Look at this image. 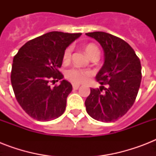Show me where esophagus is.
Masks as SVG:
<instances>
[{"instance_id": "esophagus-1", "label": "esophagus", "mask_w": 156, "mask_h": 156, "mask_svg": "<svg viewBox=\"0 0 156 156\" xmlns=\"http://www.w3.org/2000/svg\"><path fill=\"white\" fill-rule=\"evenodd\" d=\"M79 87H80V85H79V84H77V83H73V90H77V89H78V88H79Z\"/></svg>"}]
</instances>
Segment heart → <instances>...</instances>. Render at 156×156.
<instances>
[{"instance_id":"1","label":"heart","mask_w":156,"mask_h":156,"mask_svg":"<svg viewBox=\"0 0 156 156\" xmlns=\"http://www.w3.org/2000/svg\"><path fill=\"white\" fill-rule=\"evenodd\" d=\"M85 51L88 56H90L91 55L95 53H99V48L97 46L93 44H87L85 47ZM71 53H72V47H69L66 49L63 54V60L65 61H69L71 57ZM90 75V73L87 70H83L79 69L72 68L70 69L66 70V77L69 80L72 81L73 83H84L87 79L88 76Z\"/></svg>"}]
</instances>
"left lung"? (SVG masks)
Instances as JSON below:
<instances>
[{"mask_svg": "<svg viewBox=\"0 0 156 156\" xmlns=\"http://www.w3.org/2000/svg\"><path fill=\"white\" fill-rule=\"evenodd\" d=\"M102 46L104 63L96 80L105 88H90L86 110L93 119L103 122L116 121L133 106L142 79L140 60L125 40L103 31L87 33ZM104 92H102V90Z\"/></svg>", "mask_w": 156, "mask_h": 156, "instance_id": "1", "label": "left lung"}]
</instances>
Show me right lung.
<instances>
[{
    "label": "right lung",
    "instance_id": "right-lung-1",
    "mask_svg": "<svg viewBox=\"0 0 156 156\" xmlns=\"http://www.w3.org/2000/svg\"><path fill=\"white\" fill-rule=\"evenodd\" d=\"M82 35L52 31L26 43L13 57L11 84L16 100L27 113L37 121H48L64 113L72 85L61 80L59 71L66 48Z\"/></svg>",
    "mask_w": 156,
    "mask_h": 156
}]
</instances>
